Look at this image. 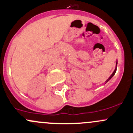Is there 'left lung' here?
<instances>
[{
  "mask_svg": "<svg viewBox=\"0 0 133 133\" xmlns=\"http://www.w3.org/2000/svg\"><path fill=\"white\" fill-rule=\"evenodd\" d=\"M117 63H116V68H115V71H114V72H113V73H112V75H111V76H110V78H108V79L107 81H106V83H107V82H108V81H109V80H110V79H111V78H112V77H113V76H114V75H115V72H116V71H117Z\"/></svg>",
  "mask_w": 133,
  "mask_h": 133,
  "instance_id": "8db88e82",
  "label": "left lung"
}]
</instances>
